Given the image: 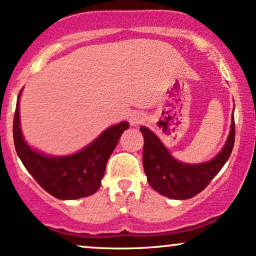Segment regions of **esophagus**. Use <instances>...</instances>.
I'll return each mask as SVG.
<instances>
[{
	"instance_id": "obj_1",
	"label": "esophagus",
	"mask_w": 256,
	"mask_h": 256,
	"mask_svg": "<svg viewBox=\"0 0 256 256\" xmlns=\"http://www.w3.org/2000/svg\"><path fill=\"white\" fill-rule=\"evenodd\" d=\"M131 125H138L139 122H142V117H139L138 114H132L130 117Z\"/></svg>"
}]
</instances>
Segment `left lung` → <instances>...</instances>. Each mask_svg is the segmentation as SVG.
<instances>
[{
  "label": "left lung",
  "mask_w": 256,
  "mask_h": 256,
  "mask_svg": "<svg viewBox=\"0 0 256 256\" xmlns=\"http://www.w3.org/2000/svg\"><path fill=\"white\" fill-rule=\"evenodd\" d=\"M140 131L145 140L142 165L148 184L162 196L179 200L190 199L206 188L230 158L235 140L233 117L230 136L219 154L210 162L190 165L176 162L148 128L142 126Z\"/></svg>",
  "instance_id": "obj_1"
}]
</instances>
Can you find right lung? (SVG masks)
<instances>
[{
    "label": "right lung",
    "mask_w": 256,
    "mask_h": 256,
    "mask_svg": "<svg viewBox=\"0 0 256 256\" xmlns=\"http://www.w3.org/2000/svg\"><path fill=\"white\" fill-rule=\"evenodd\" d=\"M20 94L14 116L12 134L17 154L38 185L57 199L74 200L92 196L100 187L108 160L114 152L128 122L105 130L94 142L69 156H48L26 145L20 128Z\"/></svg>",
    "instance_id": "obj_1"
}]
</instances>
